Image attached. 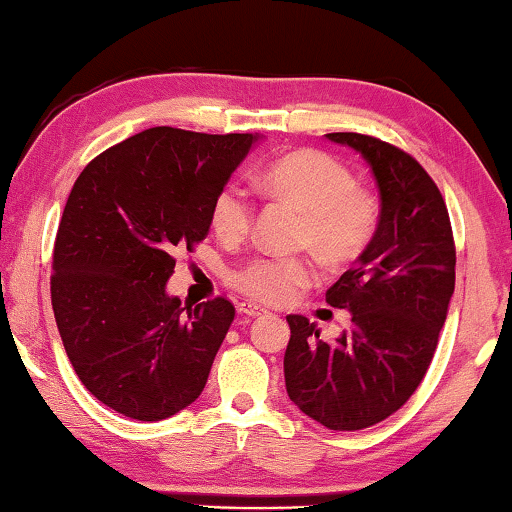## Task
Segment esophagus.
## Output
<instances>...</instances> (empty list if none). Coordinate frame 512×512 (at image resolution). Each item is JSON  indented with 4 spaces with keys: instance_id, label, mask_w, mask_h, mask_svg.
Returning <instances> with one entry per match:
<instances>
[{
    "instance_id": "1",
    "label": "esophagus",
    "mask_w": 512,
    "mask_h": 512,
    "mask_svg": "<svg viewBox=\"0 0 512 512\" xmlns=\"http://www.w3.org/2000/svg\"><path fill=\"white\" fill-rule=\"evenodd\" d=\"M239 311H241V314H246V316H264L266 314V309L255 305V302H241Z\"/></svg>"
}]
</instances>
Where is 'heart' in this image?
Returning <instances> with one entry per match:
<instances>
[{
  "label": "heart",
  "instance_id": "b5f03b06",
  "mask_svg": "<svg viewBox=\"0 0 512 512\" xmlns=\"http://www.w3.org/2000/svg\"><path fill=\"white\" fill-rule=\"evenodd\" d=\"M277 201L296 205L307 216L302 244L327 262L357 257L377 228V205L357 189L341 162L318 151H296L275 160L259 180ZM253 198L239 185L221 189L212 205V228L225 244L246 239L253 228ZM318 277L307 257H257L235 275L237 287L264 302H289Z\"/></svg>",
  "mask_w": 512,
  "mask_h": 512
}]
</instances>
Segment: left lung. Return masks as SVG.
Masks as SVG:
<instances>
[{
    "label": "left lung",
    "instance_id": "8db88e82",
    "mask_svg": "<svg viewBox=\"0 0 512 512\" xmlns=\"http://www.w3.org/2000/svg\"><path fill=\"white\" fill-rule=\"evenodd\" d=\"M357 151L379 192V223L352 271L325 293L348 309L352 327L336 341L291 314L284 352L289 400L327 429L357 431L386 420L420 386L445 325L456 250L443 196L418 162L359 133H329Z\"/></svg>",
    "mask_w": 512,
    "mask_h": 512
}]
</instances>
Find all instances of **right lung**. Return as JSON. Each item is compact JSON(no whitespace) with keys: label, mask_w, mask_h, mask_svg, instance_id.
Instances as JSON below:
<instances>
[{"label":"right lung","mask_w":512,"mask_h":512,"mask_svg":"<svg viewBox=\"0 0 512 512\" xmlns=\"http://www.w3.org/2000/svg\"><path fill=\"white\" fill-rule=\"evenodd\" d=\"M259 133L158 126L103 151L67 198L51 305L83 386L126 418H171L203 393L235 307L180 305L167 291L178 250L212 225V205Z\"/></svg>","instance_id":"add662e5"}]
</instances>
